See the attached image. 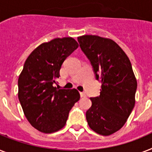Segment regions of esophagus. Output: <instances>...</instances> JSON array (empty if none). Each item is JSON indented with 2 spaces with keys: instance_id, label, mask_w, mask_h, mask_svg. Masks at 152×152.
<instances>
[{
  "instance_id": "esophagus-1",
  "label": "esophagus",
  "mask_w": 152,
  "mask_h": 152,
  "mask_svg": "<svg viewBox=\"0 0 152 152\" xmlns=\"http://www.w3.org/2000/svg\"><path fill=\"white\" fill-rule=\"evenodd\" d=\"M80 97H86V94L84 92H80Z\"/></svg>"
}]
</instances>
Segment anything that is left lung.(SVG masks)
<instances>
[{"instance_id": "left-lung-1", "label": "left lung", "mask_w": 152, "mask_h": 152, "mask_svg": "<svg viewBox=\"0 0 152 152\" xmlns=\"http://www.w3.org/2000/svg\"><path fill=\"white\" fill-rule=\"evenodd\" d=\"M77 39L102 83L99 96L91 98L88 124L98 134L109 136L123 127L134 107L137 79L129 57L113 40L91 34Z\"/></svg>"}]
</instances>
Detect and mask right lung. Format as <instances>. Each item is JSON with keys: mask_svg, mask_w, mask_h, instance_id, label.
Segmentation results:
<instances>
[{"mask_svg": "<svg viewBox=\"0 0 152 152\" xmlns=\"http://www.w3.org/2000/svg\"><path fill=\"white\" fill-rule=\"evenodd\" d=\"M78 46L73 38H56L39 45L25 61L18 79V98L27 121L40 132L61 129L80 98L75 88L53 87L62 63Z\"/></svg>", "mask_w": 152, "mask_h": 152, "instance_id": "obj_1", "label": "right lung"}]
</instances>
